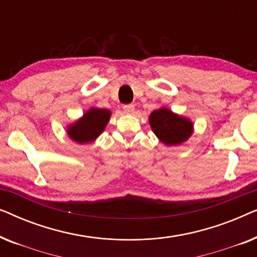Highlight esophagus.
<instances>
[{
  "instance_id": "34e87169",
  "label": "esophagus",
  "mask_w": 257,
  "mask_h": 257,
  "mask_svg": "<svg viewBox=\"0 0 257 257\" xmlns=\"http://www.w3.org/2000/svg\"><path fill=\"white\" fill-rule=\"evenodd\" d=\"M122 110H124L126 114H132L133 112H135V105H132V104L124 105V106H122Z\"/></svg>"
}]
</instances>
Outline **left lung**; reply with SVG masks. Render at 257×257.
Masks as SVG:
<instances>
[{
    "instance_id": "1",
    "label": "left lung",
    "mask_w": 257,
    "mask_h": 257,
    "mask_svg": "<svg viewBox=\"0 0 257 257\" xmlns=\"http://www.w3.org/2000/svg\"><path fill=\"white\" fill-rule=\"evenodd\" d=\"M150 125L154 135L167 146L180 145L193 133V122L189 119L173 113L166 107L158 108L151 113Z\"/></svg>"
}]
</instances>
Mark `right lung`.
<instances>
[{
  "label": "right lung",
  "instance_id": "right-lung-1",
  "mask_svg": "<svg viewBox=\"0 0 257 257\" xmlns=\"http://www.w3.org/2000/svg\"><path fill=\"white\" fill-rule=\"evenodd\" d=\"M110 117L111 111L106 108H90L83 114L82 118L69 125L68 136L73 142L78 144L94 142L104 131Z\"/></svg>",
  "mask_w": 257,
  "mask_h": 257
}]
</instances>
